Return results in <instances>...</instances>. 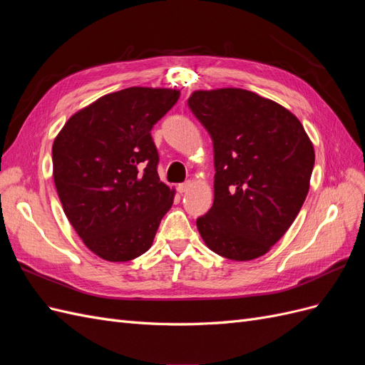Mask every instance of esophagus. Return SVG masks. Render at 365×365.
I'll use <instances>...</instances> for the list:
<instances>
[{"label":"esophagus","instance_id":"obj_1","mask_svg":"<svg viewBox=\"0 0 365 365\" xmlns=\"http://www.w3.org/2000/svg\"><path fill=\"white\" fill-rule=\"evenodd\" d=\"M192 187V182L190 181H185V182H182V184H178V192L180 193H185L187 190H189Z\"/></svg>","mask_w":365,"mask_h":365}]
</instances>
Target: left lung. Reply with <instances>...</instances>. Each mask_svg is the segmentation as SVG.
Instances as JSON below:
<instances>
[{
	"label": "left lung",
	"instance_id": "obj_1",
	"mask_svg": "<svg viewBox=\"0 0 365 365\" xmlns=\"http://www.w3.org/2000/svg\"><path fill=\"white\" fill-rule=\"evenodd\" d=\"M187 103L215 150V200L197 217V231L219 256L257 259L300 212L315 163L312 143L291 111L240 88L195 91Z\"/></svg>",
	"mask_w": 365,
	"mask_h": 365
}]
</instances>
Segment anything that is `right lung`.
I'll return each mask as SVG.
<instances>
[{
	"mask_svg": "<svg viewBox=\"0 0 365 365\" xmlns=\"http://www.w3.org/2000/svg\"><path fill=\"white\" fill-rule=\"evenodd\" d=\"M180 91L132 86L77 111L53 143V178L76 233L98 257L145 254L175 190L160 181L150 130Z\"/></svg>",
	"mask_w": 365,
	"mask_h": 365,
	"instance_id": "right-lung-1",
	"label": "right lung"
}]
</instances>
